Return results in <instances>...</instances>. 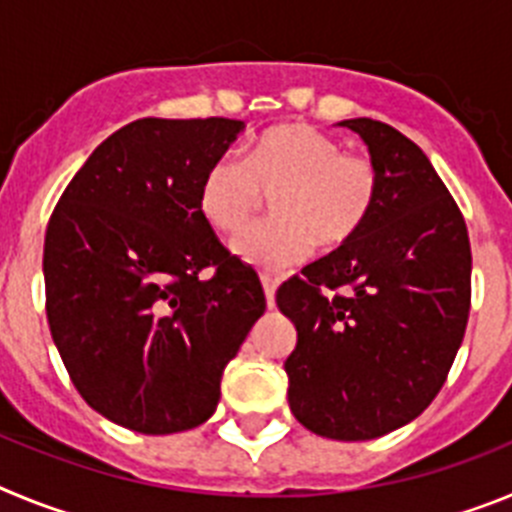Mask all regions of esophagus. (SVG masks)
<instances>
[{
	"label": "esophagus",
	"instance_id": "obj_1",
	"mask_svg": "<svg viewBox=\"0 0 512 512\" xmlns=\"http://www.w3.org/2000/svg\"><path fill=\"white\" fill-rule=\"evenodd\" d=\"M261 284H264V295H266V307H274L277 302H274V292H277V284H274V279L269 277H261Z\"/></svg>",
	"mask_w": 512,
	"mask_h": 512
}]
</instances>
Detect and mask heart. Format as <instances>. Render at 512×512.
<instances>
[{
	"mask_svg": "<svg viewBox=\"0 0 512 512\" xmlns=\"http://www.w3.org/2000/svg\"><path fill=\"white\" fill-rule=\"evenodd\" d=\"M382 176L372 158L346 153L336 138L305 122H284L253 140L243 161L217 156L202 174L197 207L217 233L233 235L271 197L274 220L246 230L233 253L264 271H282L348 243L372 217Z\"/></svg>",
	"mask_w": 512,
	"mask_h": 512,
	"instance_id": "1",
	"label": "heart"
}]
</instances>
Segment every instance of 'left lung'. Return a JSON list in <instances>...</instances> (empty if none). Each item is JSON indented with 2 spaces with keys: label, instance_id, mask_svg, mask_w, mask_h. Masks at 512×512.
<instances>
[{
  "label": "left lung",
  "instance_id": "8db88e82",
  "mask_svg": "<svg viewBox=\"0 0 512 512\" xmlns=\"http://www.w3.org/2000/svg\"><path fill=\"white\" fill-rule=\"evenodd\" d=\"M338 125L377 164V207L359 235L287 279L277 305L297 328L284 361L295 418L318 436L369 441L418 418L449 377L469 320L472 248L413 140L372 117Z\"/></svg>",
  "mask_w": 512,
  "mask_h": 512
}]
</instances>
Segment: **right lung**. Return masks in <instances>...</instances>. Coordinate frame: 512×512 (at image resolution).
<instances>
[{
	"mask_svg": "<svg viewBox=\"0 0 512 512\" xmlns=\"http://www.w3.org/2000/svg\"><path fill=\"white\" fill-rule=\"evenodd\" d=\"M243 120H135L94 148L45 230V312L89 408L164 436L205 423L266 297L197 207ZM213 269L210 280L199 274Z\"/></svg>",
	"mask_w": 512,
	"mask_h": 512,
	"instance_id": "right-lung-1",
	"label": "right lung"
}]
</instances>
